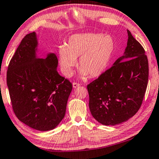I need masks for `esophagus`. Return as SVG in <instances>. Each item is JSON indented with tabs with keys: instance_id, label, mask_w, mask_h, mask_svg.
Returning a JSON list of instances; mask_svg holds the SVG:
<instances>
[{
	"instance_id": "1",
	"label": "esophagus",
	"mask_w": 159,
	"mask_h": 159,
	"mask_svg": "<svg viewBox=\"0 0 159 159\" xmlns=\"http://www.w3.org/2000/svg\"><path fill=\"white\" fill-rule=\"evenodd\" d=\"M79 86H80V84H79V83H77V82H73V83H72V87H73L74 89L78 87H79Z\"/></svg>"
}]
</instances>
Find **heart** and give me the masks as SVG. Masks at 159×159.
<instances>
[{
	"mask_svg": "<svg viewBox=\"0 0 159 159\" xmlns=\"http://www.w3.org/2000/svg\"><path fill=\"white\" fill-rule=\"evenodd\" d=\"M112 36L103 33H87L74 34L68 38L66 45L58 49V61L61 70L70 77L79 58L80 77H97L109 66L115 52Z\"/></svg>",
	"mask_w": 159,
	"mask_h": 159,
	"instance_id": "obj_1",
	"label": "heart"
}]
</instances>
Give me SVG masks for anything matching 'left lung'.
I'll return each instance as SVG.
<instances>
[{
	"instance_id": "1",
	"label": "left lung",
	"mask_w": 159,
	"mask_h": 159,
	"mask_svg": "<svg viewBox=\"0 0 159 159\" xmlns=\"http://www.w3.org/2000/svg\"><path fill=\"white\" fill-rule=\"evenodd\" d=\"M127 32L124 56L87 85L91 115L105 126L119 124L134 116L143 103L148 84L145 51L131 33Z\"/></svg>"
}]
</instances>
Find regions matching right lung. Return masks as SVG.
<instances>
[{
    "mask_svg": "<svg viewBox=\"0 0 159 159\" xmlns=\"http://www.w3.org/2000/svg\"><path fill=\"white\" fill-rule=\"evenodd\" d=\"M35 32L22 39L11 58L7 84L16 117L33 129L47 131L57 127L65 116L72 84L58 73V58L50 53L36 57Z\"/></svg>",
    "mask_w": 159,
    "mask_h": 159,
    "instance_id": "obj_1",
    "label": "right lung"
}]
</instances>
